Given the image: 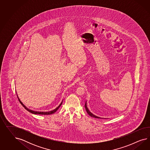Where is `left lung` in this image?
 Instances as JSON below:
<instances>
[{
    "label": "left lung",
    "mask_w": 150,
    "mask_h": 150,
    "mask_svg": "<svg viewBox=\"0 0 150 150\" xmlns=\"http://www.w3.org/2000/svg\"><path fill=\"white\" fill-rule=\"evenodd\" d=\"M85 109H86V110L87 113H88V114H89V115H90L91 117H93V118H98V119H100V118H100L99 117H97V116H96L95 115H94L89 110V109L88 108H87V104H86V103H85ZM105 119V118H104ZM106 119V118H105Z\"/></svg>",
    "instance_id": "left-lung-1"
}]
</instances>
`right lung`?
Here are the masks:
<instances>
[{
    "instance_id": "add662e5",
    "label": "right lung",
    "mask_w": 150,
    "mask_h": 150,
    "mask_svg": "<svg viewBox=\"0 0 150 150\" xmlns=\"http://www.w3.org/2000/svg\"><path fill=\"white\" fill-rule=\"evenodd\" d=\"M17 94V93H16ZM17 96H18V100H19V102H20V103L21 104V105H23V107L25 108V109L27 110V111H28L29 112H30V113H31L32 114H41V115H50V114H52L54 113L55 112L58 110V109H59V107H60V105H62V103H63V100L62 101V102H61V103L59 105V106L58 107H57L55 109H54V110H51V111H50V112H37V111H34V110H32L31 109H28V108H27V107L25 105L23 104V103H22V102L19 99V98H18V96L17 95Z\"/></svg>"
}]
</instances>
